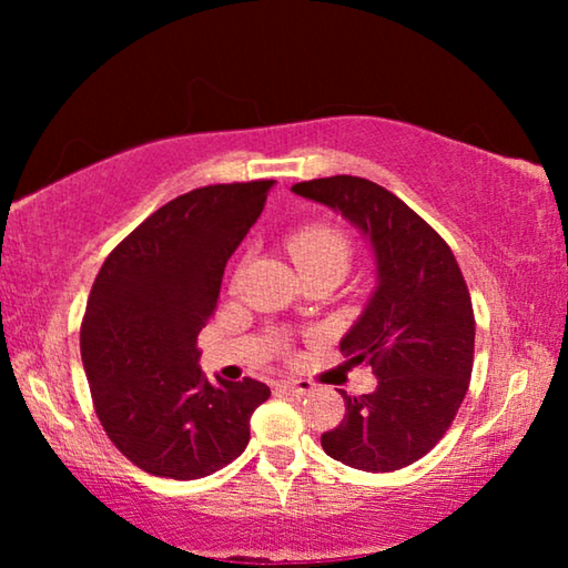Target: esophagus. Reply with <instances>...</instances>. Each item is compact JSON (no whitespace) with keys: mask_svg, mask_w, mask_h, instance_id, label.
Segmentation results:
<instances>
[{"mask_svg":"<svg viewBox=\"0 0 568 568\" xmlns=\"http://www.w3.org/2000/svg\"><path fill=\"white\" fill-rule=\"evenodd\" d=\"M281 386H283L285 390L295 393V396H307V393H313L315 383H313V381H305V378H287V381L281 383Z\"/></svg>","mask_w":568,"mask_h":568,"instance_id":"1","label":"esophagus"}]
</instances>
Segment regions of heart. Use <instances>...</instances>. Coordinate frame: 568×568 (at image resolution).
I'll return each instance as SVG.
<instances>
[{
  "label": "heart",
  "mask_w": 568,
  "mask_h": 568,
  "mask_svg": "<svg viewBox=\"0 0 568 568\" xmlns=\"http://www.w3.org/2000/svg\"><path fill=\"white\" fill-rule=\"evenodd\" d=\"M287 250L301 271H313V267L338 265L348 267L351 263V243L341 235L338 230L325 225L301 227L287 235Z\"/></svg>",
  "instance_id": "b5f03b06"
}]
</instances>
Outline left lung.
Returning <instances> with one entry per match:
<instances>
[{
    "instance_id": "obj_1",
    "label": "left lung",
    "mask_w": 568,
    "mask_h": 568,
    "mask_svg": "<svg viewBox=\"0 0 568 568\" xmlns=\"http://www.w3.org/2000/svg\"><path fill=\"white\" fill-rule=\"evenodd\" d=\"M333 207L368 237L378 287L343 335L353 365H371L378 386L348 396L341 426L321 446L345 466L388 474L434 448L454 423L474 371V305L454 253L426 220L376 182L353 175L293 185Z\"/></svg>"
}]
</instances>
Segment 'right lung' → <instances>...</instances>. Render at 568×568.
Returning a JSON list of instances; mask_svg holds the SVG:
<instances>
[{"label": "right lung", "mask_w": 568, "mask_h": 568, "mask_svg": "<svg viewBox=\"0 0 568 568\" xmlns=\"http://www.w3.org/2000/svg\"><path fill=\"white\" fill-rule=\"evenodd\" d=\"M273 180L190 190L155 210L102 263L80 331L94 413L122 456L152 476L192 480L243 454L261 381L200 371L197 335L215 313L225 263L265 207Z\"/></svg>", "instance_id": "1"}]
</instances>
